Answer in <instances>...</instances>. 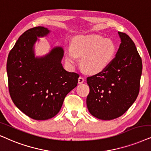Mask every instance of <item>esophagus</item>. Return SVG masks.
I'll list each match as a JSON object with an SVG mask.
<instances>
[{"label": "esophagus", "instance_id": "obj_1", "mask_svg": "<svg viewBox=\"0 0 151 151\" xmlns=\"http://www.w3.org/2000/svg\"><path fill=\"white\" fill-rule=\"evenodd\" d=\"M84 78L82 77H79V79H78V82H79V84H81V83H83V82H84Z\"/></svg>", "mask_w": 151, "mask_h": 151}]
</instances>
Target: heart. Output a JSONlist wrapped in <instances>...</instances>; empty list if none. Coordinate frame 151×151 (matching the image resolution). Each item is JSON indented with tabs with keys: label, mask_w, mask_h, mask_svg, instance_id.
Listing matches in <instances>:
<instances>
[{
	"label": "heart",
	"mask_w": 151,
	"mask_h": 151,
	"mask_svg": "<svg viewBox=\"0 0 151 151\" xmlns=\"http://www.w3.org/2000/svg\"><path fill=\"white\" fill-rule=\"evenodd\" d=\"M113 41L99 35H79L65 49L68 63L75 65L81 57V65L89 74H97L109 66L115 56Z\"/></svg>",
	"instance_id": "heart-1"
}]
</instances>
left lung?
Returning a JSON list of instances; mask_svg holds the SVG:
<instances>
[{
  "label": "left lung",
  "mask_w": 151,
  "mask_h": 151,
  "mask_svg": "<svg viewBox=\"0 0 151 151\" xmlns=\"http://www.w3.org/2000/svg\"><path fill=\"white\" fill-rule=\"evenodd\" d=\"M121 43L111 63L103 71L87 78L90 93L87 107L91 115L112 120L123 115L138 96L142 61L134 42L118 32Z\"/></svg>",
  "instance_id": "1"
}]
</instances>
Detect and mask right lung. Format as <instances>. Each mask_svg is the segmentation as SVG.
<instances>
[{"instance_id": "right-lung-1", "label": "right lung", "mask_w": 151, "mask_h": 151, "mask_svg": "<svg viewBox=\"0 0 151 151\" xmlns=\"http://www.w3.org/2000/svg\"><path fill=\"white\" fill-rule=\"evenodd\" d=\"M48 28L37 26L20 36L7 61L9 92L17 108L37 121L53 118L61 109L65 96L77 86L79 75L62 65V47H56L42 57H35L37 37L47 36Z\"/></svg>"}]
</instances>
